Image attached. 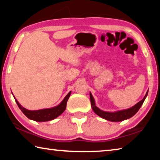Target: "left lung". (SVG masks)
Wrapping results in <instances>:
<instances>
[{
	"label": "left lung",
	"mask_w": 160,
	"mask_h": 160,
	"mask_svg": "<svg viewBox=\"0 0 160 160\" xmlns=\"http://www.w3.org/2000/svg\"><path fill=\"white\" fill-rule=\"evenodd\" d=\"M148 91L146 92V94L141 101H140L138 103H137L136 104L134 105L133 107H132L129 109H127L125 110H121L117 111L115 112H104L101 109H99L98 107H96L95 102H94V97H92V94L90 92V102H91V107L92 108L94 112L96 113L97 115H98L100 117L102 118L106 119V120L113 121V122H118V121H122L126 119L130 118L132 117V116H134L136 113L140 108L141 107L142 104L144 102L146 97L148 95Z\"/></svg>",
	"instance_id": "left-lung-1"
}]
</instances>
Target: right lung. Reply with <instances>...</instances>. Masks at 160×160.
I'll return each instance as SVG.
<instances>
[{
	"label": "right lung",
	"mask_w": 160,
	"mask_h": 160,
	"mask_svg": "<svg viewBox=\"0 0 160 160\" xmlns=\"http://www.w3.org/2000/svg\"><path fill=\"white\" fill-rule=\"evenodd\" d=\"M70 93H71V92H70L67 94L66 97L63 99V101H62L58 106L49 108V109H44L34 111L28 110L25 109V108L22 107L20 104V103L17 101V99L15 98V97L14 98L19 108H20L22 113L28 118L31 119V120H34L35 121H38V122H44V121H51L54 118H57L58 116H60L61 113L66 110L67 102L70 95Z\"/></svg>",
	"instance_id": "obj_1"
}]
</instances>
